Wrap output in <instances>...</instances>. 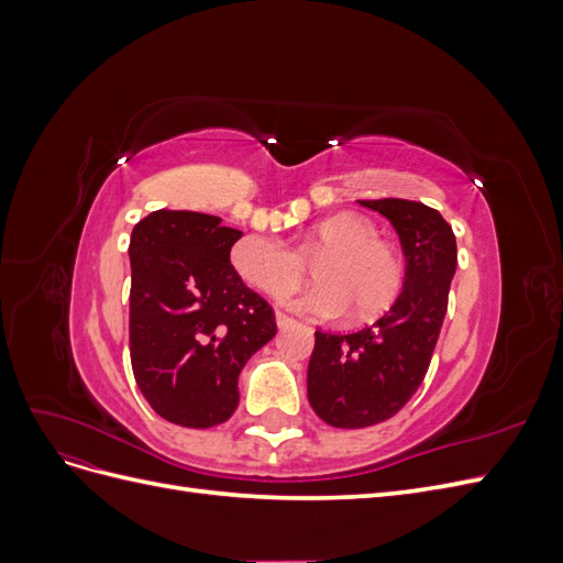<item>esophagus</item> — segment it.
Returning a JSON list of instances; mask_svg holds the SVG:
<instances>
[{
	"mask_svg": "<svg viewBox=\"0 0 563 563\" xmlns=\"http://www.w3.org/2000/svg\"><path fill=\"white\" fill-rule=\"evenodd\" d=\"M296 319L294 317H288V314H284V312H277V327L284 331V329H288V327H296Z\"/></svg>",
	"mask_w": 563,
	"mask_h": 563,
	"instance_id": "34e87169",
	"label": "esophagus"
}]
</instances>
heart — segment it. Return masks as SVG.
Returning <instances> with one entry per match:
<instances>
[{
	"label": "heart",
	"mask_w": 563,
	"mask_h": 563,
	"mask_svg": "<svg viewBox=\"0 0 563 563\" xmlns=\"http://www.w3.org/2000/svg\"><path fill=\"white\" fill-rule=\"evenodd\" d=\"M232 265L258 291L284 298L308 275L321 279L294 298V308L312 317L368 321L397 302L404 267L397 253L380 242L371 220L352 213L323 218L300 234L296 249L265 234H246L232 246Z\"/></svg>",
	"instance_id": "1"
}]
</instances>
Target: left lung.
Returning <instances> with one entry per match:
<instances>
[{"label":"left lung","instance_id":"obj_1","mask_svg":"<svg viewBox=\"0 0 563 563\" xmlns=\"http://www.w3.org/2000/svg\"><path fill=\"white\" fill-rule=\"evenodd\" d=\"M397 230L406 255L404 288L373 327L314 333L308 399L331 428L378 424L416 395L430 368L449 308L457 251L451 225L437 209L408 199H360Z\"/></svg>","mask_w":563,"mask_h":563}]
</instances>
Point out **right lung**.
Returning <instances> with one entry per match:
<instances>
[{
  "label": "right lung",
  "mask_w": 563,
  "mask_h": 563,
  "mask_svg": "<svg viewBox=\"0 0 563 563\" xmlns=\"http://www.w3.org/2000/svg\"><path fill=\"white\" fill-rule=\"evenodd\" d=\"M242 232L197 211H152L131 232L129 347L135 383L164 420L207 430L240 404V373L277 333L236 275Z\"/></svg>",
  "instance_id": "obj_1"
}]
</instances>
